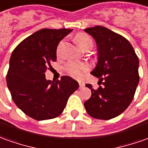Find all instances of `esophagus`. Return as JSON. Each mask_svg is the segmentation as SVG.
Returning a JSON list of instances; mask_svg holds the SVG:
<instances>
[{"instance_id": "1", "label": "esophagus", "mask_w": 148, "mask_h": 148, "mask_svg": "<svg viewBox=\"0 0 148 148\" xmlns=\"http://www.w3.org/2000/svg\"><path fill=\"white\" fill-rule=\"evenodd\" d=\"M79 86H80V88H83L84 86V82H81V81H80L79 82Z\"/></svg>"}]
</instances>
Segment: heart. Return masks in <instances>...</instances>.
Wrapping results in <instances>:
<instances>
[{"mask_svg": "<svg viewBox=\"0 0 148 148\" xmlns=\"http://www.w3.org/2000/svg\"><path fill=\"white\" fill-rule=\"evenodd\" d=\"M76 41L78 46L82 50L92 49L93 46L92 39L91 37L85 33H79L76 35ZM66 72L70 76L75 78H81L85 72H87L89 69V66L87 64H78L75 62H69L66 65Z\"/></svg>", "mask_w": 148, "mask_h": 148, "instance_id": "1", "label": "heart"}]
</instances>
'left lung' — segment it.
<instances>
[{"label":"left lung","instance_id":"left-lung-1","mask_svg":"<svg viewBox=\"0 0 148 148\" xmlns=\"http://www.w3.org/2000/svg\"><path fill=\"white\" fill-rule=\"evenodd\" d=\"M84 30L97 44L98 62L91 74L100 79L97 89L85 84L92 91L91 97L84 103L85 110L94 119H114L126 110L134 98L139 81L138 58L121 34L101 25Z\"/></svg>","mask_w":148,"mask_h":148}]
</instances>
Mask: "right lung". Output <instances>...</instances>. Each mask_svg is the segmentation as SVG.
<instances>
[{
    "label": "right lung",
    "instance_id": "obj_1",
    "mask_svg": "<svg viewBox=\"0 0 148 148\" xmlns=\"http://www.w3.org/2000/svg\"><path fill=\"white\" fill-rule=\"evenodd\" d=\"M71 29H42L15 47L11 55L6 81L16 106L35 120L55 119L62 114L68 97L79 88L68 76L47 80L45 72L56 61L59 42Z\"/></svg>",
    "mask_w": 148,
    "mask_h": 148
}]
</instances>
